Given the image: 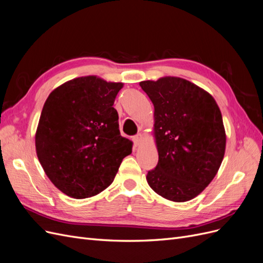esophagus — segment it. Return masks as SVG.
<instances>
[{"instance_id": "obj_1", "label": "esophagus", "mask_w": 263, "mask_h": 263, "mask_svg": "<svg viewBox=\"0 0 263 263\" xmlns=\"http://www.w3.org/2000/svg\"><path fill=\"white\" fill-rule=\"evenodd\" d=\"M142 141H143V135L141 133H138L137 135H134V137H133V142H134V144L137 146L140 145V144L142 143Z\"/></svg>"}]
</instances>
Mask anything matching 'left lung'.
<instances>
[{
    "label": "left lung",
    "instance_id": "left-lung-1",
    "mask_svg": "<svg viewBox=\"0 0 263 263\" xmlns=\"http://www.w3.org/2000/svg\"><path fill=\"white\" fill-rule=\"evenodd\" d=\"M154 105L158 163L146 175L163 198L185 202L213 180L225 154L226 134L215 99L187 80L166 76L140 83Z\"/></svg>",
    "mask_w": 263,
    "mask_h": 263
}]
</instances>
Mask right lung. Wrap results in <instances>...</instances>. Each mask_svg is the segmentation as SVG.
<instances>
[{
    "label": "right lung",
    "mask_w": 263,
    "mask_h": 263,
    "mask_svg": "<svg viewBox=\"0 0 263 263\" xmlns=\"http://www.w3.org/2000/svg\"><path fill=\"white\" fill-rule=\"evenodd\" d=\"M122 83L82 76L50 92L36 131V152L55 187L74 199L94 197L112 183L132 142L120 135L112 107Z\"/></svg>",
    "instance_id": "1"
}]
</instances>
